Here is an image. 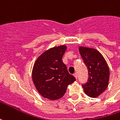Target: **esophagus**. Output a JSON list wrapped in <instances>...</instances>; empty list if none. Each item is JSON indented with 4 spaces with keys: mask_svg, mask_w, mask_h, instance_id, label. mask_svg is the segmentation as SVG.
Listing matches in <instances>:
<instances>
[{
    "mask_svg": "<svg viewBox=\"0 0 120 120\" xmlns=\"http://www.w3.org/2000/svg\"><path fill=\"white\" fill-rule=\"evenodd\" d=\"M74 77L77 79L78 78V74H77V73H74Z\"/></svg>",
    "mask_w": 120,
    "mask_h": 120,
    "instance_id": "obj_1",
    "label": "esophagus"
}]
</instances>
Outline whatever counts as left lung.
Returning <instances> with one entry per match:
<instances>
[{"mask_svg": "<svg viewBox=\"0 0 120 120\" xmlns=\"http://www.w3.org/2000/svg\"><path fill=\"white\" fill-rule=\"evenodd\" d=\"M79 51L88 71L87 82L82 85L84 92L90 97H97L108 86L109 67L102 54L95 49L81 46Z\"/></svg>", "mask_w": 120, "mask_h": 120, "instance_id": "8db88e82", "label": "left lung"}]
</instances>
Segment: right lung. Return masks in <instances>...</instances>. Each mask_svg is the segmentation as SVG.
<instances>
[{"label": "right lung", "mask_w": 120, "mask_h": 120, "mask_svg": "<svg viewBox=\"0 0 120 120\" xmlns=\"http://www.w3.org/2000/svg\"><path fill=\"white\" fill-rule=\"evenodd\" d=\"M66 48L63 45L49 49L38 58L33 67L32 80L36 89L51 101L62 98L67 86L76 80L62 61Z\"/></svg>", "instance_id": "obj_1"}]
</instances>
